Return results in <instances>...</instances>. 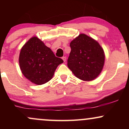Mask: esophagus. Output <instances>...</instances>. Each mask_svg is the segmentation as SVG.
<instances>
[{"instance_id":"esophagus-1","label":"esophagus","mask_w":129,"mask_h":129,"mask_svg":"<svg viewBox=\"0 0 129 129\" xmlns=\"http://www.w3.org/2000/svg\"><path fill=\"white\" fill-rule=\"evenodd\" d=\"M62 59H63V62H66V56H63V57H62Z\"/></svg>"}]
</instances>
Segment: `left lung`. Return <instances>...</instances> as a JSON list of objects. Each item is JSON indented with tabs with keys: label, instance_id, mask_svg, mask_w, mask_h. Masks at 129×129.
Returning a JSON list of instances; mask_svg holds the SVG:
<instances>
[{
	"label": "left lung",
	"instance_id": "left-lung-1",
	"mask_svg": "<svg viewBox=\"0 0 129 129\" xmlns=\"http://www.w3.org/2000/svg\"><path fill=\"white\" fill-rule=\"evenodd\" d=\"M68 67L79 79L85 81L96 78L103 69L105 54L99 43L85 34L70 42Z\"/></svg>",
	"mask_w": 129,
	"mask_h": 129
}]
</instances>
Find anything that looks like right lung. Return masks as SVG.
Returning a JSON list of instances; mask_svg holds the SVG:
<instances>
[{
  "label": "right lung",
  "instance_id": "obj_1",
  "mask_svg": "<svg viewBox=\"0 0 129 129\" xmlns=\"http://www.w3.org/2000/svg\"><path fill=\"white\" fill-rule=\"evenodd\" d=\"M19 62L26 78L33 83L42 85L51 80L57 67L63 61L56 57L50 48L35 36L22 47Z\"/></svg>",
  "mask_w": 129,
  "mask_h": 129
}]
</instances>
